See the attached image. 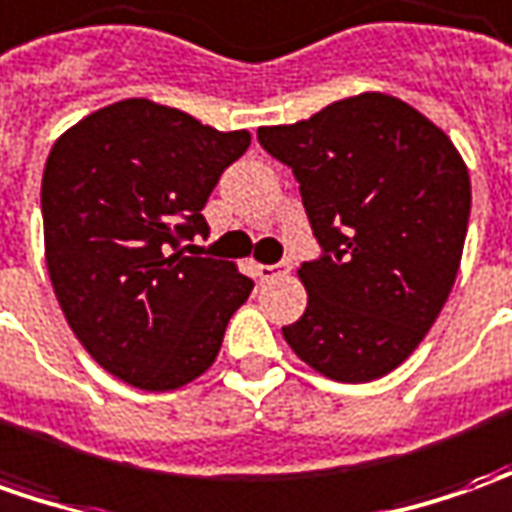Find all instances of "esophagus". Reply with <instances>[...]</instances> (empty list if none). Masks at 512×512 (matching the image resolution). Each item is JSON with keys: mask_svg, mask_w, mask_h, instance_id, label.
<instances>
[{"mask_svg": "<svg viewBox=\"0 0 512 512\" xmlns=\"http://www.w3.org/2000/svg\"><path fill=\"white\" fill-rule=\"evenodd\" d=\"M291 271V263H280V266H257V277L263 280V283H271V280H277V277H283Z\"/></svg>", "mask_w": 512, "mask_h": 512, "instance_id": "esophagus-1", "label": "esophagus"}]
</instances>
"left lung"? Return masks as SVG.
<instances>
[{"label":"left lung","instance_id":"1","mask_svg":"<svg viewBox=\"0 0 512 512\" xmlns=\"http://www.w3.org/2000/svg\"><path fill=\"white\" fill-rule=\"evenodd\" d=\"M294 170L325 257L302 263L288 347L330 381L384 378L417 350L457 280L471 215L465 159L415 106L361 92L294 125L257 128Z\"/></svg>","mask_w":512,"mask_h":512}]
</instances>
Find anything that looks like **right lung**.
Wrapping results in <instances>:
<instances>
[{
	"label": "right lung",
	"mask_w": 512,
	"mask_h": 512,
	"mask_svg": "<svg viewBox=\"0 0 512 512\" xmlns=\"http://www.w3.org/2000/svg\"><path fill=\"white\" fill-rule=\"evenodd\" d=\"M187 111L128 97L55 139L44 179V257L86 353L125 384L179 389L212 367L252 294L235 263L187 257L204 204L249 148Z\"/></svg>",
	"instance_id": "right-lung-1"
}]
</instances>
